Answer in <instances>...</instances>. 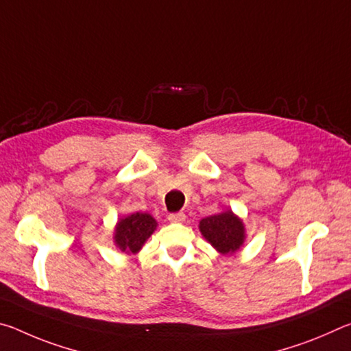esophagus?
Wrapping results in <instances>:
<instances>
[{"label":"esophagus","instance_id":"34e87169","mask_svg":"<svg viewBox=\"0 0 351 351\" xmlns=\"http://www.w3.org/2000/svg\"><path fill=\"white\" fill-rule=\"evenodd\" d=\"M184 219H186V213H184V212L170 213V215H169V221L170 223H182Z\"/></svg>","mask_w":351,"mask_h":351}]
</instances>
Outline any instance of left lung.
<instances>
[{
    "label": "left lung",
    "mask_w": 351,
    "mask_h": 351,
    "mask_svg": "<svg viewBox=\"0 0 351 351\" xmlns=\"http://www.w3.org/2000/svg\"><path fill=\"white\" fill-rule=\"evenodd\" d=\"M199 230L204 239L224 255L235 252L245 241V226L230 210L203 218Z\"/></svg>",
    "instance_id": "left-lung-1"
}]
</instances>
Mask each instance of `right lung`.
Wrapping results in <instances>:
<instances>
[{
    "mask_svg": "<svg viewBox=\"0 0 351 351\" xmlns=\"http://www.w3.org/2000/svg\"><path fill=\"white\" fill-rule=\"evenodd\" d=\"M158 223L148 213L136 212L133 215L122 218L116 226L114 241L122 252H138L150 237Z\"/></svg>",
    "mask_w": 351,
    "mask_h": 351,
    "instance_id": "1",
    "label": "right lung"
}]
</instances>
